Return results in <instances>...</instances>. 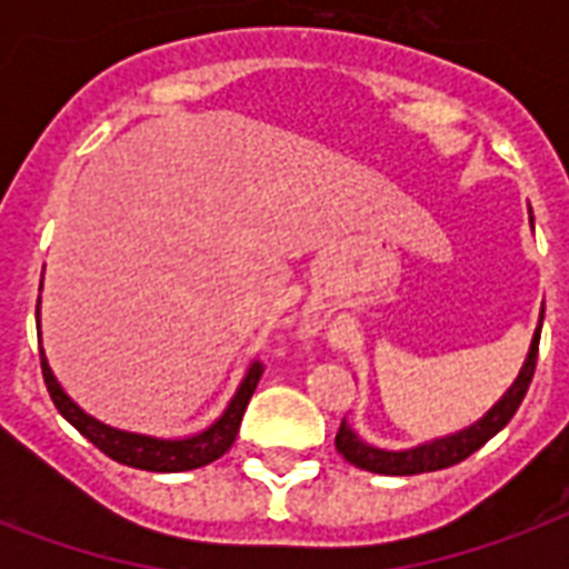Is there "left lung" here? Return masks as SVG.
Here are the masks:
<instances>
[{
  "instance_id": "1",
  "label": "left lung",
  "mask_w": 569,
  "mask_h": 569,
  "mask_svg": "<svg viewBox=\"0 0 569 569\" xmlns=\"http://www.w3.org/2000/svg\"><path fill=\"white\" fill-rule=\"evenodd\" d=\"M540 328H543V312H540ZM540 328L535 330L529 360L522 366L520 378L513 380V387L505 392L502 401H499L485 419H478L476 425H469V428L451 433V437H442V440L416 446V449L383 451L375 449V446H366V442L348 428L346 419H342V425H339L337 431V451L348 460V463H355L357 469L378 472V476H419V472H437V469L455 467L460 460H467L472 451H478L490 437H496V433L502 431L505 425L513 419V413L520 410L522 398H526V392H529L531 387V378H535V369H538Z\"/></svg>"
}]
</instances>
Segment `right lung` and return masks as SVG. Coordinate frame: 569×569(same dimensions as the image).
I'll return each mask as SVG.
<instances>
[{
  "instance_id": "1",
  "label": "right lung",
  "mask_w": 569,
  "mask_h": 569,
  "mask_svg": "<svg viewBox=\"0 0 569 569\" xmlns=\"http://www.w3.org/2000/svg\"><path fill=\"white\" fill-rule=\"evenodd\" d=\"M40 372H43V383H47L49 398H52V405L58 407V413L64 416L67 422L73 425L82 437H88L102 455H109L111 460H118L123 467L147 469V472H189V469L206 467V463L218 460L223 451L236 442L241 416L248 410L250 396H253V389H257L259 378H262V366H250L244 380H241L239 392L232 396L230 407L223 410L221 419H218L212 428H206L203 433L189 437V440H156V437L118 431V428H109V425L97 422L93 416L79 410V407L67 398L64 389L58 387L56 375L49 369L43 351H40Z\"/></svg>"
}]
</instances>
